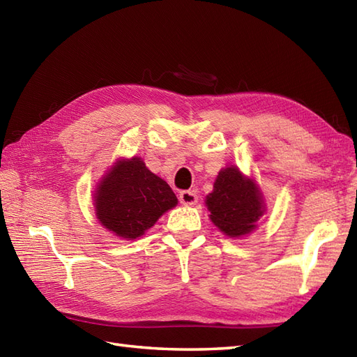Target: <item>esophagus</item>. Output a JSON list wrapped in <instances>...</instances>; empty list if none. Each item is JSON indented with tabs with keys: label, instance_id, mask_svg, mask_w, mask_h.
Wrapping results in <instances>:
<instances>
[{
	"label": "esophagus",
	"instance_id": "34e87169",
	"mask_svg": "<svg viewBox=\"0 0 357 357\" xmlns=\"http://www.w3.org/2000/svg\"><path fill=\"white\" fill-rule=\"evenodd\" d=\"M179 201L184 205H195L197 202V195L195 192H190V190H185V192L179 193Z\"/></svg>",
	"mask_w": 357,
	"mask_h": 357
}]
</instances>
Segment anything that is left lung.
Returning <instances> with one entry per match:
<instances>
[{"instance_id": "obj_1", "label": "left lung", "mask_w": 357, "mask_h": 357, "mask_svg": "<svg viewBox=\"0 0 357 357\" xmlns=\"http://www.w3.org/2000/svg\"><path fill=\"white\" fill-rule=\"evenodd\" d=\"M205 205L210 220L228 237L252 233L257 222L266 213L260 187L237 165H228L219 172L213 192L205 197Z\"/></svg>"}]
</instances>
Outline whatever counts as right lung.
Instances as JSON below:
<instances>
[{
	"mask_svg": "<svg viewBox=\"0 0 357 357\" xmlns=\"http://www.w3.org/2000/svg\"><path fill=\"white\" fill-rule=\"evenodd\" d=\"M178 205L170 185L138 156L119 158L98 181L96 218L114 236L134 240L151 229L165 211Z\"/></svg>",
	"mask_w": 357,
	"mask_h": 357,
	"instance_id": "add662e5",
	"label": "right lung"
}]
</instances>
